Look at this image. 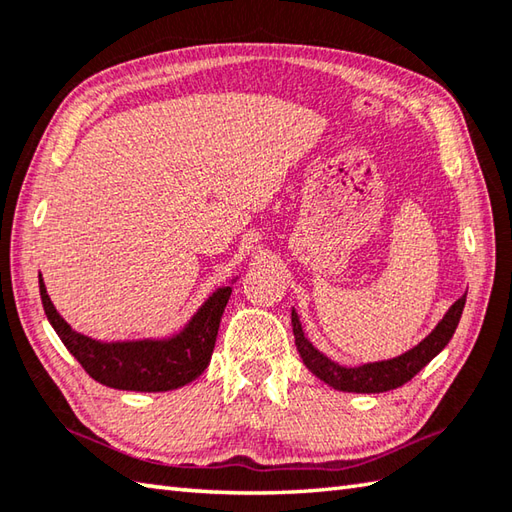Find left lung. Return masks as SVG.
I'll return each instance as SVG.
<instances>
[{
    "label": "left lung",
    "instance_id": "8db88e82",
    "mask_svg": "<svg viewBox=\"0 0 512 512\" xmlns=\"http://www.w3.org/2000/svg\"><path fill=\"white\" fill-rule=\"evenodd\" d=\"M466 304V295L459 297L457 302L448 308L442 322L435 326L433 333H430L424 342H419L415 348H410L408 353L399 355L395 359H386V362H375V364H364L355 368H346L335 364L333 359L319 353V350L308 342L302 324H299V317L293 310V335H295V346L302 355L306 368L315 377L322 379L328 386L337 390H344V393H386V390H393L410 382L419 370H422L430 359L439 355L444 346L450 342L455 328L459 324V317H462V310Z\"/></svg>",
    "mask_w": 512,
    "mask_h": 512
}]
</instances>
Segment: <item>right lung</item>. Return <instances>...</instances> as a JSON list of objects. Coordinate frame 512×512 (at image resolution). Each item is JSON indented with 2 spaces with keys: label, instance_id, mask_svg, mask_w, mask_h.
Masks as SVG:
<instances>
[{
  "label": "right lung",
  "instance_id": "1",
  "mask_svg": "<svg viewBox=\"0 0 512 512\" xmlns=\"http://www.w3.org/2000/svg\"><path fill=\"white\" fill-rule=\"evenodd\" d=\"M230 286L210 295L182 333L170 339H144V342L104 344L75 333L57 313L39 275V295L44 313L86 373L95 382L117 390L162 393L186 386L204 373L217 342L219 322L230 297Z\"/></svg>",
  "mask_w": 512,
  "mask_h": 512
}]
</instances>
